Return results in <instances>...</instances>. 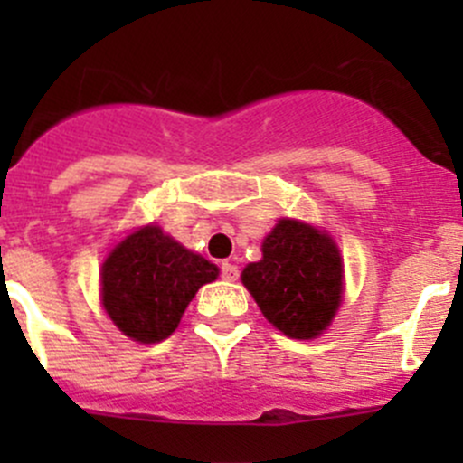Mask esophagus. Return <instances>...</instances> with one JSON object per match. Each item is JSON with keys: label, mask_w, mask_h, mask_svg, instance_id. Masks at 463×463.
Listing matches in <instances>:
<instances>
[{"label": "esophagus", "mask_w": 463, "mask_h": 463, "mask_svg": "<svg viewBox=\"0 0 463 463\" xmlns=\"http://www.w3.org/2000/svg\"><path fill=\"white\" fill-rule=\"evenodd\" d=\"M219 269H222V278L228 279V282H235V279L240 278V269H237L232 261H222V266H219Z\"/></svg>", "instance_id": "1"}]
</instances>
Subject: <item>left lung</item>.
<instances>
[{"instance_id": "8db88e82", "label": "left lung", "mask_w": 463, "mask_h": 463, "mask_svg": "<svg viewBox=\"0 0 463 463\" xmlns=\"http://www.w3.org/2000/svg\"><path fill=\"white\" fill-rule=\"evenodd\" d=\"M241 282L270 325L291 338H314L343 298V264L331 237L309 223L282 219Z\"/></svg>"}]
</instances>
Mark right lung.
I'll use <instances>...</instances> for the list:
<instances>
[{"instance_id":"add662e5","label":"right lung","mask_w":463,"mask_h":463,"mask_svg":"<svg viewBox=\"0 0 463 463\" xmlns=\"http://www.w3.org/2000/svg\"><path fill=\"white\" fill-rule=\"evenodd\" d=\"M217 266L145 226L120 241L102 264V305L114 325L138 343H158L179 326L199 287Z\"/></svg>"}]
</instances>
